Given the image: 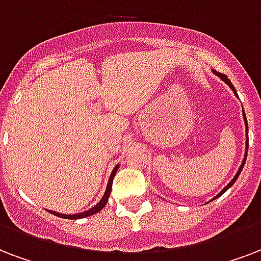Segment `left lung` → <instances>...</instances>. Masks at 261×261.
Instances as JSON below:
<instances>
[{
	"instance_id": "8db88e82",
	"label": "left lung",
	"mask_w": 261,
	"mask_h": 261,
	"mask_svg": "<svg viewBox=\"0 0 261 261\" xmlns=\"http://www.w3.org/2000/svg\"><path fill=\"white\" fill-rule=\"evenodd\" d=\"M214 73H216V75H218V76H220V79H223L224 82L227 83L228 86L231 87V90L234 91V93H236V95H237V90H236V87L232 86V83L230 82V79H228V77L226 76V75H224V73H220V72H218V71H214ZM242 111H244V108H242ZM244 120H245V127H246V152H245V157H244V162H242L241 167H240V170H238V172H237V174H236V176H234V178H232V180H231V182H230V184H228L227 186H226V188H224L223 190H222V192L219 193V194H218V196H216V197H219V196H220V194H223V193L226 192V190H228V189L231 188L232 185H234V182H236V180H237V178H238V176H240V174H241L242 168H244V164H245V162H246V154H248V144H249V139H248V122H246V116H245V112H244ZM216 197H215V198H216Z\"/></svg>"
}]
</instances>
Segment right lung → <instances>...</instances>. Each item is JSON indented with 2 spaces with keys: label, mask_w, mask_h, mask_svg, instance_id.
<instances>
[{
  "label": "right lung",
  "mask_w": 261,
  "mask_h": 261,
  "mask_svg": "<svg viewBox=\"0 0 261 261\" xmlns=\"http://www.w3.org/2000/svg\"><path fill=\"white\" fill-rule=\"evenodd\" d=\"M117 168H119V166H116L115 168H113L112 174H111V176H109L108 186H107V190H105L104 193V197L101 198V201H99L97 205H94L93 208L86 211V212H81V214H75V215H63V214H59V212H55V211H49V212H50L51 215H56V216H60V218H63V219H83V218H87V216H91V215L97 214V212H99V211L107 205V202H108V197L109 194H111V190H112V182H113V178H115V174H116Z\"/></svg>",
  "instance_id": "right-lung-1"
}]
</instances>
